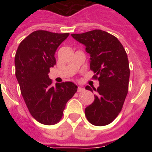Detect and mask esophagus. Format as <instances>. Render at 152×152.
I'll return each instance as SVG.
<instances>
[{"mask_svg": "<svg viewBox=\"0 0 152 152\" xmlns=\"http://www.w3.org/2000/svg\"><path fill=\"white\" fill-rule=\"evenodd\" d=\"M84 90H85V89H83V88H81V87H78V89H77V92L81 93V92H83Z\"/></svg>", "mask_w": 152, "mask_h": 152, "instance_id": "34e87169", "label": "esophagus"}]
</instances>
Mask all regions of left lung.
<instances>
[{
  "instance_id": "left-lung-1",
  "label": "left lung",
  "mask_w": 152,
  "mask_h": 152,
  "mask_svg": "<svg viewBox=\"0 0 152 152\" xmlns=\"http://www.w3.org/2000/svg\"><path fill=\"white\" fill-rule=\"evenodd\" d=\"M75 40L86 45L90 54V70L99 81L94 101L85 110L87 120L94 125L103 126L112 123L124 105L129 89L130 70L127 53L117 38L99 29L80 34H72Z\"/></svg>"
}]
</instances>
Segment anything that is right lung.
I'll return each instance as SVG.
<instances>
[{
    "label": "right lung",
    "mask_w": 152,
    "mask_h": 152,
    "mask_svg": "<svg viewBox=\"0 0 152 152\" xmlns=\"http://www.w3.org/2000/svg\"><path fill=\"white\" fill-rule=\"evenodd\" d=\"M68 36L35 31L22 40L15 53V75L22 95L29 112L40 124L59 122L66 103L77 91V86L70 81L53 86L48 76L56 64V50Z\"/></svg>",
    "instance_id": "obj_1"
}]
</instances>
